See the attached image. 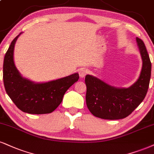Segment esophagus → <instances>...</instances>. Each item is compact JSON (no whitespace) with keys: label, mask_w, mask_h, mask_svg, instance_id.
<instances>
[{"label":"esophagus","mask_w":154,"mask_h":154,"mask_svg":"<svg viewBox=\"0 0 154 154\" xmlns=\"http://www.w3.org/2000/svg\"><path fill=\"white\" fill-rule=\"evenodd\" d=\"M87 73H88V71H87V70L84 68H80V69H79V76H80L81 78H83V77L86 76Z\"/></svg>","instance_id":"esophagus-1"}]
</instances>
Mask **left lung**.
Returning <instances> with one entry per match:
<instances>
[{
  "mask_svg": "<svg viewBox=\"0 0 154 154\" xmlns=\"http://www.w3.org/2000/svg\"><path fill=\"white\" fill-rule=\"evenodd\" d=\"M136 41L143 65L139 78L129 88H116L93 75H86V105L96 117L108 120L124 119L145 98L151 79V63L143 41L136 38Z\"/></svg>",
  "mask_w": 154,
  "mask_h": 154,
  "instance_id": "obj_1",
  "label": "left lung"
}]
</instances>
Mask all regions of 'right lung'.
<instances>
[{
  "label": "right lung",
  "mask_w": 154,
  "mask_h": 154,
  "mask_svg": "<svg viewBox=\"0 0 154 154\" xmlns=\"http://www.w3.org/2000/svg\"><path fill=\"white\" fill-rule=\"evenodd\" d=\"M20 33L11 42L3 60L5 91L20 111L31 114L50 113L60 105L66 91L78 81V73L46 83H34L20 75L14 64L13 51Z\"/></svg>",
  "instance_id": "right-lung-1"
}]
</instances>
